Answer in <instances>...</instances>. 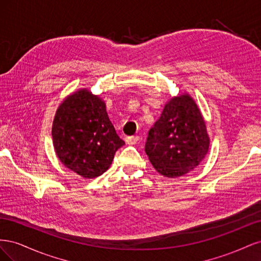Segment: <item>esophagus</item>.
I'll use <instances>...</instances> for the list:
<instances>
[{"instance_id": "1", "label": "esophagus", "mask_w": 261, "mask_h": 261, "mask_svg": "<svg viewBox=\"0 0 261 261\" xmlns=\"http://www.w3.org/2000/svg\"><path fill=\"white\" fill-rule=\"evenodd\" d=\"M139 136H128V137H126L125 138V140H126V143H127L128 145H135V144H137L138 141H139Z\"/></svg>"}]
</instances>
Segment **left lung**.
<instances>
[{
    "label": "left lung",
    "instance_id": "left-lung-1",
    "mask_svg": "<svg viewBox=\"0 0 261 261\" xmlns=\"http://www.w3.org/2000/svg\"><path fill=\"white\" fill-rule=\"evenodd\" d=\"M210 139L206 122L187 93L172 98L150 128L145 151L153 168L165 177L183 176L202 161Z\"/></svg>",
    "mask_w": 261,
    "mask_h": 261
}]
</instances>
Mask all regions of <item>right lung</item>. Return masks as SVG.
Instances as JSON below:
<instances>
[{"instance_id": "obj_1", "label": "right lung", "mask_w": 261, "mask_h": 261, "mask_svg": "<svg viewBox=\"0 0 261 261\" xmlns=\"http://www.w3.org/2000/svg\"><path fill=\"white\" fill-rule=\"evenodd\" d=\"M52 138L60 161L85 178L103 174L125 144L110 121L105 102L87 89L72 93L60 105Z\"/></svg>"}]
</instances>
